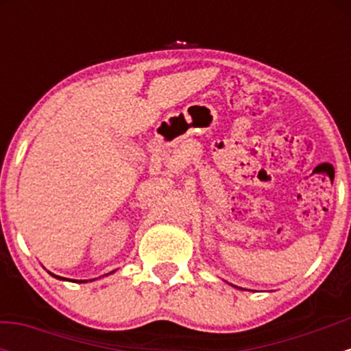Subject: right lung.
<instances>
[{"instance_id": "obj_1", "label": "right lung", "mask_w": 351, "mask_h": 351, "mask_svg": "<svg viewBox=\"0 0 351 351\" xmlns=\"http://www.w3.org/2000/svg\"><path fill=\"white\" fill-rule=\"evenodd\" d=\"M49 272V271H47ZM115 271H112L110 274H114ZM52 277H56V279H60V280H69V279H64V277H59V276H56V274H52V272H49ZM106 276H108V274H106ZM90 280H95V279H90ZM71 282H79V284H84V282H87V280H71Z\"/></svg>"}]
</instances>
